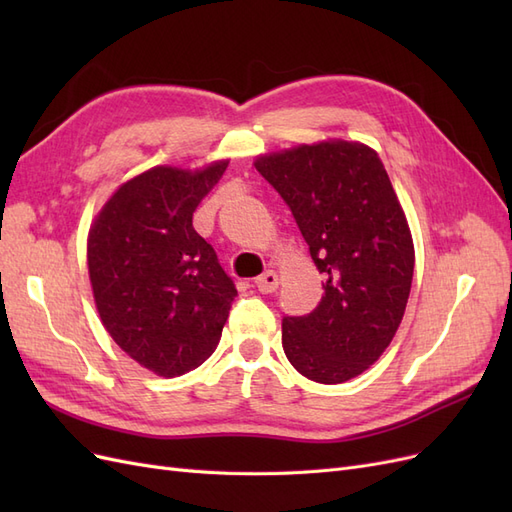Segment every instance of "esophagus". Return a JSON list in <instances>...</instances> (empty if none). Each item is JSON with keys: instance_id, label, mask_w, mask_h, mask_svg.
Masks as SVG:
<instances>
[{"instance_id": "esophagus-1", "label": "esophagus", "mask_w": 512, "mask_h": 512, "mask_svg": "<svg viewBox=\"0 0 512 512\" xmlns=\"http://www.w3.org/2000/svg\"><path fill=\"white\" fill-rule=\"evenodd\" d=\"M277 286H280V277H277L275 271L262 273L260 277H256V282H254V288H256L258 292H262V294L273 292Z\"/></svg>"}]
</instances>
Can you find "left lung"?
Segmentation results:
<instances>
[{
	"label": "left lung",
	"instance_id": "1",
	"mask_svg": "<svg viewBox=\"0 0 512 512\" xmlns=\"http://www.w3.org/2000/svg\"><path fill=\"white\" fill-rule=\"evenodd\" d=\"M254 166L327 277L314 312L282 322L288 361L320 384L361 376L393 342L414 273L412 232L378 151L327 138L265 153Z\"/></svg>",
	"mask_w": 512,
	"mask_h": 512
}]
</instances>
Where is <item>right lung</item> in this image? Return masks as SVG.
Returning a JSON list of instances; mask_svg holds the SVG:
<instances>
[{"label":"right lung","instance_id":"right-lung-1","mask_svg":"<svg viewBox=\"0 0 512 512\" xmlns=\"http://www.w3.org/2000/svg\"><path fill=\"white\" fill-rule=\"evenodd\" d=\"M228 166H153L121 183L89 226L87 267L100 320L138 365L175 378L218 348L235 284L192 215Z\"/></svg>","mask_w":512,"mask_h":512}]
</instances>
